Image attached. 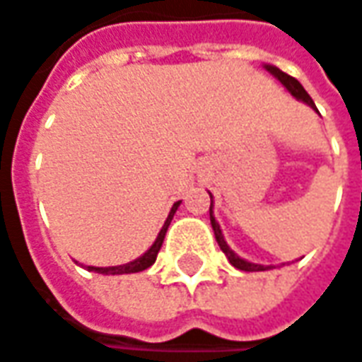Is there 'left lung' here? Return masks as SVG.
<instances>
[{"mask_svg":"<svg viewBox=\"0 0 362 362\" xmlns=\"http://www.w3.org/2000/svg\"><path fill=\"white\" fill-rule=\"evenodd\" d=\"M267 71H269L271 75H275V77H277V79H279V81L283 83L289 91H291V95H293V98L305 101L308 105H312V107L316 110V103H314V100L308 95V91L301 87V83H299L296 77H291V75L283 73L281 69H277V66H271V64H267ZM209 197H211V195H209ZM209 220H211V228H214L216 240H218V244H220L222 252L228 257V261L232 262V267H236V269H240V271H267V269H269V267H262V264H255V262L244 261V259L236 257V255L230 250V246H228L226 240H224V236H222V230H220L218 222H216V220H214V216H211V204H209Z\"/></svg>","mask_w":362,"mask_h":362,"instance_id":"1","label":"left lung"}]
</instances>
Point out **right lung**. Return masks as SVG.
Wrapping results in <instances>:
<instances>
[{
	"label": "right lung",
	"instance_id": "1",
	"mask_svg": "<svg viewBox=\"0 0 362 362\" xmlns=\"http://www.w3.org/2000/svg\"><path fill=\"white\" fill-rule=\"evenodd\" d=\"M179 208V202L175 204L171 208V214H169V218H167V222H165V226L163 230L158 232V236H156V240L154 244L140 257V259H136V261L128 262V264H119V267H87L89 271H95V273H101V275H124V273H140V271H144V269H148L151 264H154L156 261V255H158V250H160V246H163V240H165V234H167V228L171 224L173 220V214L177 211Z\"/></svg>",
	"mask_w": 362,
	"mask_h": 362
}]
</instances>
